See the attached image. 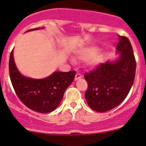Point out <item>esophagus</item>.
<instances>
[{"label": "esophagus", "instance_id": "obj_1", "mask_svg": "<svg viewBox=\"0 0 146 146\" xmlns=\"http://www.w3.org/2000/svg\"><path fill=\"white\" fill-rule=\"evenodd\" d=\"M82 77V76L81 74H80V73H76V77H75V79H76V80H79V79H80Z\"/></svg>", "mask_w": 146, "mask_h": 146}]
</instances>
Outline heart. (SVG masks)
<instances>
[{"label": "heart", "instance_id": "heart-1", "mask_svg": "<svg viewBox=\"0 0 146 146\" xmlns=\"http://www.w3.org/2000/svg\"><path fill=\"white\" fill-rule=\"evenodd\" d=\"M78 57L84 61H88L90 66H98L103 60V56L101 52L98 51V48L94 46H90L82 48L79 52Z\"/></svg>", "mask_w": 146, "mask_h": 146}]
</instances>
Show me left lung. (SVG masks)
I'll use <instances>...</instances> for the list:
<instances>
[{"mask_svg":"<svg viewBox=\"0 0 146 146\" xmlns=\"http://www.w3.org/2000/svg\"><path fill=\"white\" fill-rule=\"evenodd\" d=\"M117 61L100 64L84 75L88 82L85 99L91 109L104 112L117 107L127 97L136 75V63L127 37L119 35Z\"/></svg>","mask_w":146,"mask_h":146,"instance_id":"left-lung-1","label":"left lung"}]
</instances>
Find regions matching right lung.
I'll return each mask as SVG.
<instances>
[{"label":"right lung","instance_id":"right-lung-1","mask_svg":"<svg viewBox=\"0 0 146 146\" xmlns=\"http://www.w3.org/2000/svg\"><path fill=\"white\" fill-rule=\"evenodd\" d=\"M76 73L75 70L56 71L44 79L25 77L16 68L13 50L10 53L9 74L15 92L26 107L37 112L48 113L58 107L66 90L74 80Z\"/></svg>","mask_w":146,"mask_h":146}]
</instances>
